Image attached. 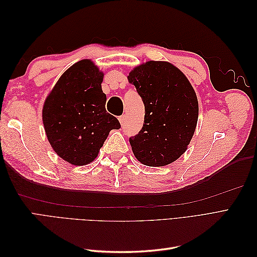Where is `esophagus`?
Listing matches in <instances>:
<instances>
[{"label": "esophagus", "mask_w": 257, "mask_h": 257, "mask_svg": "<svg viewBox=\"0 0 257 257\" xmlns=\"http://www.w3.org/2000/svg\"><path fill=\"white\" fill-rule=\"evenodd\" d=\"M119 121H120V123H121V124H122V125H123V124H124V123H125V121H126V118H125V115H124V114L120 115V116H119Z\"/></svg>", "instance_id": "obj_1"}]
</instances>
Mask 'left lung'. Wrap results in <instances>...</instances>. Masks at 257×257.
<instances>
[{
  "instance_id": "1",
  "label": "left lung",
  "mask_w": 257,
  "mask_h": 257,
  "mask_svg": "<svg viewBox=\"0 0 257 257\" xmlns=\"http://www.w3.org/2000/svg\"><path fill=\"white\" fill-rule=\"evenodd\" d=\"M127 78L145 105L143 128L130 137L135 158L147 166L168 165L188 149L195 132V91L180 69L168 62H146Z\"/></svg>"
}]
</instances>
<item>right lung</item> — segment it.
Instances as JSON below:
<instances>
[{
	"instance_id": "right-lung-1",
	"label": "right lung",
	"mask_w": 257,
	"mask_h": 257,
	"mask_svg": "<svg viewBox=\"0 0 257 257\" xmlns=\"http://www.w3.org/2000/svg\"><path fill=\"white\" fill-rule=\"evenodd\" d=\"M103 73L90 60L77 62L60 77L43 108L48 141L60 158L81 166L94 160L119 120L106 111Z\"/></svg>"
}]
</instances>
